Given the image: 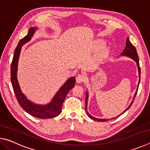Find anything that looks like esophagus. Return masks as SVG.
Segmentation results:
<instances>
[{
  "mask_svg": "<svg viewBox=\"0 0 150 150\" xmlns=\"http://www.w3.org/2000/svg\"><path fill=\"white\" fill-rule=\"evenodd\" d=\"M85 81V77L84 75L79 74L77 76V77H76V81H77V83H81L84 82Z\"/></svg>",
  "mask_w": 150,
  "mask_h": 150,
  "instance_id": "esophagus-1",
  "label": "esophagus"
}]
</instances>
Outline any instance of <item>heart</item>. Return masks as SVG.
<instances>
[{
  "label": "heart",
  "instance_id": "heart-1",
  "mask_svg": "<svg viewBox=\"0 0 150 150\" xmlns=\"http://www.w3.org/2000/svg\"><path fill=\"white\" fill-rule=\"evenodd\" d=\"M105 45V43L103 41H97L95 43V48L96 49H100V48L103 47ZM108 53V50L106 49H103V50H101L100 52L98 54V57L100 58H103L106 56V55Z\"/></svg>",
  "mask_w": 150,
  "mask_h": 150
}]
</instances>
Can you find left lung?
<instances>
[{
    "label": "left lung",
    "instance_id": "obj_1",
    "mask_svg": "<svg viewBox=\"0 0 150 150\" xmlns=\"http://www.w3.org/2000/svg\"><path fill=\"white\" fill-rule=\"evenodd\" d=\"M122 56H127L128 57L131 58V59H132L134 61H135L136 64H137V67H138V73H139V82H138V88H137L135 94H134V98H133V100L132 101V103H130V105L128 106V107L125 110H124L123 112H122L120 115H118V116H116V117L115 118H112V119H115L117 117H119L120 115H122L124 112H125L126 111H127L129 109V108L132 105V103L134 102V98L136 97V95L137 94V92H138V87H139V82H140V67H139V58H138V54H137V51L136 47L134 46V45L132 44V43L130 42V40H129L128 38H127L126 39V47L124 48V50L120 54ZM88 94L87 92H86V99H85V111L86 112H87V115L88 117L90 118L93 119L94 120H96V121H98V122H105L106 120H110V119H99V118H96L95 117H94V116H91L89 113L87 111V103H88Z\"/></svg>",
    "mask_w": 150,
    "mask_h": 150
}]
</instances>
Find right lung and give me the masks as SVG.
<instances>
[{"label": "right lung", "mask_w": 150, "mask_h": 150, "mask_svg": "<svg viewBox=\"0 0 150 150\" xmlns=\"http://www.w3.org/2000/svg\"><path fill=\"white\" fill-rule=\"evenodd\" d=\"M37 29L38 28H30L28 34L23 38L20 40L18 44L16 50L14 51L13 59H12L11 64V83L18 102L26 112L30 114L32 116L38 118H53L56 117L62 112V105L64 102L68 92L75 86V77H72L66 81L59 91L55 93L51 102L47 105H38V104L32 103L22 93L17 79L18 63L20 52H21L22 45H24L26 43L28 42L32 39L35 30Z\"/></svg>", "instance_id": "add662e5"}]
</instances>
